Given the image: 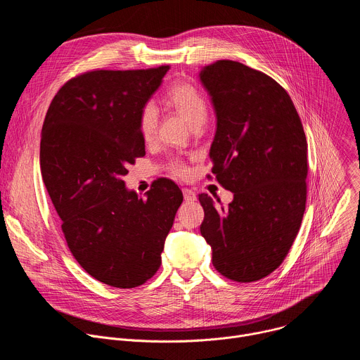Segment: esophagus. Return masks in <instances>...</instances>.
I'll return each mask as SVG.
<instances>
[{
    "label": "esophagus",
    "mask_w": 360,
    "mask_h": 360,
    "mask_svg": "<svg viewBox=\"0 0 360 360\" xmlns=\"http://www.w3.org/2000/svg\"><path fill=\"white\" fill-rule=\"evenodd\" d=\"M182 193H184V199L186 202H192L196 199V193L192 191V189H188V188H184L182 189Z\"/></svg>",
    "instance_id": "esophagus-1"
}]
</instances>
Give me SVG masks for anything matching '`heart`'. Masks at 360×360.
Returning <instances> with one entry per match:
<instances>
[{
  "label": "heart",
  "mask_w": 360,
  "mask_h": 360,
  "mask_svg": "<svg viewBox=\"0 0 360 360\" xmlns=\"http://www.w3.org/2000/svg\"><path fill=\"white\" fill-rule=\"evenodd\" d=\"M167 99L169 104L176 108L185 118L189 121L192 127L202 125L207 120L208 107L207 101L202 94L191 84L178 82L172 85L167 92ZM160 114L157 105L152 101L145 102L139 111L138 117V128L143 141H152L157 135ZM171 169L176 175H185L186 167L179 160H174L171 162Z\"/></svg>",
  "instance_id": "heart-1"
}]
</instances>
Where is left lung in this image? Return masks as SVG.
<instances>
[{
    "instance_id": "1",
    "label": "left lung",
    "mask_w": 360,
    "mask_h": 360,
    "mask_svg": "<svg viewBox=\"0 0 360 360\" xmlns=\"http://www.w3.org/2000/svg\"><path fill=\"white\" fill-rule=\"evenodd\" d=\"M217 114L212 174L233 192L228 208L199 193L200 235L228 279L259 281L286 258L306 205L307 143L288 92L266 74L221 60L200 68ZM218 202H221L218 199Z\"/></svg>"
}]
</instances>
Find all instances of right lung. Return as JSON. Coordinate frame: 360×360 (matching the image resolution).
<instances>
[{"label":"right lung","instance_id":"obj_1","mask_svg":"<svg viewBox=\"0 0 360 360\" xmlns=\"http://www.w3.org/2000/svg\"><path fill=\"white\" fill-rule=\"evenodd\" d=\"M168 70L78 75L57 92L41 131V174L67 245L86 274L114 288H135L157 274L184 199L169 179H158L145 199L124 182L145 155L139 111Z\"/></svg>","mask_w":360,"mask_h":360}]
</instances>
